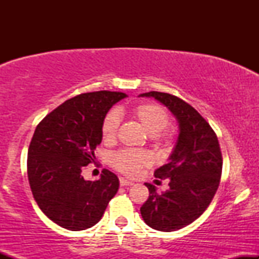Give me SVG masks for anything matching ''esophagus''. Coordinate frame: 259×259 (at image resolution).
Wrapping results in <instances>:
<instances>
[{
  "instance_id": "34e87169",
  "label": "esophagus",
  "mask_w": 259,
  "mask_h": 259,
  "mask_svg": "<svg viewBox=\"0 0 259 259\" xmlns=\"http://www.w3.org/2000/svg\"><path fill=\"white\" fill-rule=\"evenodd\" d=\"M119 183H120V186H123V187H125V186H130V185H133V181H129V180H126V179H124V178H120L119 179Z\"/></svg>"
}]
</instances>
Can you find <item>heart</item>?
<instances>
[{
    "label": "heart",
    "mask_w": 259,
    "mask_h": 259,
    "mask_svg": "<svg viewBox=\"0 0 259 259\" xmlns=\"http://www.w3.org/2000/svg\"><path fill=\"white\" fill-rule=\"evenodd\" d=\"M132 115L141 126L150 134V139L156 146L168 145L169 134L165 127L169 124V114L162 106L157 103H141L134 107ZM119 129V115L115 111H111L103 118L101 134L106 144H113L117 140ZM111 163L120 173L136 175L141 168L147 167L151 163L150 153L144 150H120L111 156Z\"/></svg>",
    "instance_id": "b5f03b06"
}]
</instances>
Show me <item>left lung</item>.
<instances>
[{
  "mask_svg": "<svg viewBox=\"0 0 259 259\" xmlns=\"http://www.w3.org/2000/svg\"><path fill=\"white\" fill-rule=\"evenodd\" d=\"M174 114L179 136L167 164L156 169V178H169V189L157 194L156 186L145 184L150 196L140 208L148 227L175 231L191 224L214 197L222 177L223 158L218 138L207 120L192 106L174 95L150 91Z\"/></svg>",
  "mask_w": 259,
  "mask_h": 259,
  "instance_id": "8db88e82",
  "label": "left lung"
}]
</instances>
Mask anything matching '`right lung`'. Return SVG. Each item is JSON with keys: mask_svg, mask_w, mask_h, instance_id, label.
<instances>
[{"mask_svg": "<svg viewBox=\"0 0 259 259\" xmlns=\"http://www.w3.org/2000/svg\"><path fill=\"white\" fill-rule=\"evenodd\" d=\"M124 92L95 91L67 100L38 123L28 151V179L40 209L68 230L100 222L119 189V179L103 169L96 181L85 180L82 168L95 162L102 141L103 118Z\"/></svg>", "mask_w": 259, "mask_h": 259, "instance_id": "obj_1", "label": "right lung"}]
</instances>
